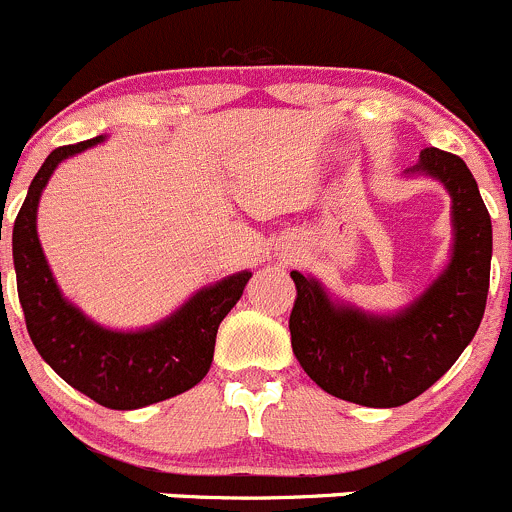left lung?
I'll use <instances>...</instances> for the list:
<instances>
[{"mask_svg":"<svg viewBox=\"0 0 512 512\" xmlns=\"http://www.w3.org/2000/svg\"><path fill=\"white\" fill-rule=\"evenodd\" d=\"M405 175L433 177L453 202L448 265L410 305L375 315L335 300L312 275L290 272L297 362L325 393L365 408H398L438 382L475 337L488 300L493 225L468 165L425 147Z\"/></svg>","mask_w":512,"mask_h":512,"instance_id":"obj_1","label":"left lung"}]
</instances>
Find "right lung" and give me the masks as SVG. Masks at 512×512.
Here are the masks:
<instances>
[{
    "instance_id": "right-lung-1",
    "label": "right lung",
    "mask_w": 512,
    "mask_h": 512,
    "mask_svg": "<svg viewBox=\"0 0 512 512\" xmlns=\"http://www.w3.org/2000/svg\"><path fill=\"white\" fill-rule=\"evenodd\" d=\"M104 140L99 135L57 147L44 160L14 220L12 255L27 332L42 360L94 403L109 410H137L175 398L207 375L217 327L237 305L252 272H235L202 287L172 315L142 330L104 327L69 302L39 245V197L59 162Z\"/></svg>"
}]
</instances>
